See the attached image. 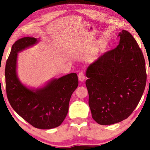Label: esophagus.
I'll return each mask as SVG.
<instances>
[{
	"label": "esophagus",
	"mask_w": 150,
	"mask_h": 150,
	"mask_svg": "<svg viewBox=\"0 0 150 150\" xmlns=\"http://www.w3.org/2000/svg\"><path fill=\"white\" fill-rule=\"evenodd\" d=\"M78 78H79V80L80 81H85V74L84 73L81 71L79 73L78 75Z\"/></svg>",
	"instance_id": "esophagus-1"
}]
</instances>
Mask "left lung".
I'll return each mask as SVG.
<instances>
[{
    "mask_svg": "<svg viewBox=\"0 0 150 150\" xmlns=\"http://www.w3.org/2000/svg\"><path fill=\"white\" fill-rule=\"evenodd\" d=\"M119 44L87 68L86 81L92 117L101 125L125 120L138 106L146 87V63L130 32L118 34Z\"/></svg>",
    "mask_w": 150,
    "mask_h": 150,
    "instance_id": "8db88e82",
    "label": "left lung"
}]
</instances>
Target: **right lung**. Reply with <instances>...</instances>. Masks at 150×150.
I'll return each instance as SVG.
<instances>
[{"label":"right lung","mask_w":150,"mask_h":150,"mask_svg":"<svg viewBox=\"0 0 150 150\" xmlns=\"http://www.w3.org/2000/svg\"><path fill=\"white\" fill-rule=\"evenodd\" d=\"M37 40L24 37L12 45L5 67L7 98L12 108L32 126L40 129L56 128L65 118L73 93L78 86L75 73L55 79L35 91L26 88L17 77V53L34 45Z\"/></svg>","instance_id":"right-lung-1"}]
</instances>
